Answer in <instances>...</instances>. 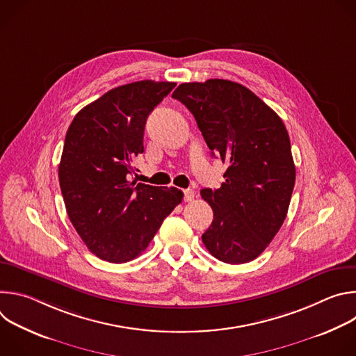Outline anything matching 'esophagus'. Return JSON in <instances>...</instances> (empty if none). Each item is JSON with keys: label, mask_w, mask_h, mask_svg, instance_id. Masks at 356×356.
I'll return each instance as SVG.
<instances>
[{"label": "esophagus", "mask_w": 356, "mask_h": 356, "mask_svg": "<svg viewBox=\"0 0 356 356\" xmlns=\"http://www.w3.org/2000/svg\"><path fill=\"white\" fill-rule=\"evenodd\" d=\"M183 194H184V197H183L184 201L188 202V201H193V200H194V191H193V190H190V188H188V190H184Z\"/></svg>", "instance_id": "esophagus-1"}]
</instances>
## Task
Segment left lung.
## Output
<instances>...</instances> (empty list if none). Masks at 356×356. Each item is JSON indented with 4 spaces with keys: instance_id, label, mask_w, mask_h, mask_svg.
Masks as SVG:
<instances>
[{
    "instance_id": "1",
    "label": "left lung",
    "mask_w": 356,
    "mask_h": 356,
    "mask_svg": "<svg viewBox=\"0 0 356 356\" xmlns=\"http://www.w3.org/2000/svg\"><path fill=\"white\" fill-rule=\"evenodd\" d=\"M194 115L213 155L228 163L220 188H202L214 220L201 239L221 262L246 264L280 229L296 181L287 129L242 84L211 79L183 83L172 94Z\"/></svg>"
}]
</instances>
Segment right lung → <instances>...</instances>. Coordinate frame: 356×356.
I'll use <instances>...</instances> for the list:
<instances>
[{"label": "right lung", "instance_id": "add662e5", "mask_svg": "<svg viewBox=\"0 0 356 356\" xmlns=\"http://www.w3.org/2000/svg\"><path fill=\"white\" fill-rule=\"evenodd\" d=\"M175 86L142 80L115 87L80 110L67 129L60 190L73 227L99 259L139 257L181 202L176 187L129 180L131 162L143 152L146 118Z\"/></svg>", "mask_w": 356, "mask_h": 356}]
</instances>
